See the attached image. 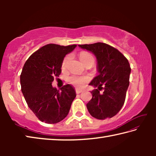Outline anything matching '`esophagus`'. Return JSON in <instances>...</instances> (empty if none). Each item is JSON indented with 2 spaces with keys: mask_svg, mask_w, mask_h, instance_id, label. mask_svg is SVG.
I'll return each mask as SVG.
<instances>
[{
  "mask_svg": "<svg viewBox=\"0 0 156 156\" xmlns=\"http://www.w3.org/2000/svg\"><path fill=\"white\" fill-rule=\"evenodd\" d=\"M82 91H82L81 89H76V93L77 94H78L81 93Z\"/></svg>",
  "mask_w": 156,
  "mask_h": 156,
  "instance_id": "34e87169",
  "label": "esophagus"
}]
</instances>
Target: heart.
Masks as SVG:
<instances>
[{"mask_svg": "<svg viewBox=\"0 0 156 156\" xmlns=\"http://www.w3.org/2000/svg\"><path fill=\"white\" fill-rule=\"evenodd\" d=\"M70 58L69 55H67L64 59L62 60V63H61V68L62 69H65L66 66L67 65V62L69 60ZM79 58H80V61L83 63V64H85L86 62H94V58L93 55L91 54L89 52L87 51H81L79 54ZM89 80V78L88 76H70L69 78H68V81L71 84H73V85L76 87H80L83 85L84 83H87Z\"/></svg>", "mask_w": 156, "mask_h": 156, "instance_id": "heart-1", "label": "heart"}]
</instances>
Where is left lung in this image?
<instances>
[{"label":"left lung","mask_w":156,"mask_h":156,"mask_svg":"<svg viewBox=\"0 0 156 156\" xmlns=\"http://www.w3.org/2000/svg\"><path fill=\"white\" fill-rule=\"evenodd\" d=\"M78 46L94 53L98 61L99 75L89 84L98 89L91 91L92 98L87 104L89 112L98 120L112 118L120 112L125 101L131 73L128 60L117 49L106 43ZM102 89L104 91L100 94Z\"/></svg>","instance_id":"left-lung-1"}]
</instances>
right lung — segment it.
Instances as JSON below:
<instances>
[{
    "mask_svg": "<svg viewBox=\"0 0 156 156\" xmlns=\"http://www.w3.org/2000/svg\"><path fill=\"white\" fill-rule=\"evenodd\" d=\"M76 47V44H46L31 54L23 66L21 91L28 107L42 122L58 123L69 112L76 96L74 89L68 84L59 91L51 84L61 73V63L65 55Z\"/></svg>",
    "mask_w": 156,
    "mask_h": 156,
    "instance_id": "add662e5",
    "label": "right lung"
}]
</instances>
